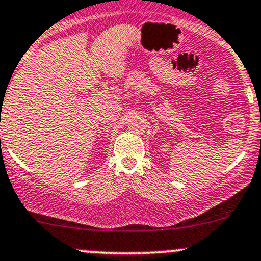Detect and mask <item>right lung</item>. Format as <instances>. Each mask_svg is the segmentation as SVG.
Here are the masks:
<instances>
[{
	"mask_svg": "<svg viewBox=\"0 0 261 261\" xmlns=\"http://www.w3.org/2000/svg\"><path fill=\"white\" fill-rule=\"evenodd\" d=\"M0 121H1V119H0Z\"/></svg>",
	"mask_w": 261,
	"mask_h": 261,
	"instance_id": "1",
	"label": "right lung"
}]
</instances>
